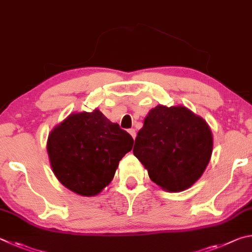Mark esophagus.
Returning <instances> with one entry per match:
<instances>
[{
	"label": "esophagus",
	"instance_id": "esophagus-1",
	"mask_svg": "<svg viewBox=\"0 0 252 252\" xmlns=\"http://www.w3.org/2000/svg\"><path fill=\"white\" fill-rule=\"evenodd\" d=\"M128 133L130 134L131 137H133V138L135 139V137H136V131H135V129H134V128H130V129H128Z\"/></svg>",
	"mask_w": 252,
	"mask_h": 252
}]
</instances>
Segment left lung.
Returning a JSON list of instances; mask_svg holds the SVG:
<instances>
[{"label":"left lung","instance_id":"obj_1","mask_svg":"<svg viewBox=\"0 0 252 252\" xmlns=\"http://www.w3.org/2000/svg\"><path fill=\"white\" fill-rule=\"evenodd\" d=\"M133 153L154 183L167 191H183L208 165L213 135L204 119L184 106L158 105L144 119Z\"/></svg>","mask_w":252,"mask_h":252}]
</instances>
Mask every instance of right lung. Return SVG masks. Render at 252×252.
Instances as JSON below:
<instances>
[{
    "label": "right lung",
    "mask_w": 252,
    "mask_h": 252,
    "mask_svg": "<svg viewBox=\"0 0 252 252\" xmlns=\"http://www.w3.org/2000/svg\"><path fill=\"white\" fill-rule=\"evenodd\" d=\"M134 139L98 109L72 114L51 131L47 153L57 179L69 190L95 196L112 182Z\"/></svg>",
    "instance_id": "obj_1"
}]
</instances>
